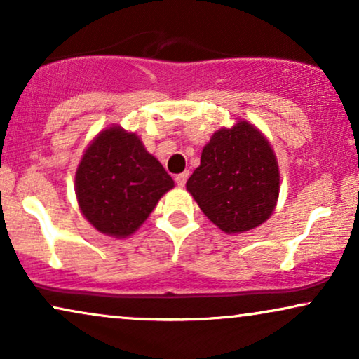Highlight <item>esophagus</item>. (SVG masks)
<instances>
[{
	"instance_id": "obj_1",
	"label": "esophagus",
	"mask_w": 359,
	"mask_h": 359,
	"mask_svg": "<svg viewBox=\"0 0 359 359\" xmlns=\"http://www.w3.org/2000/svg\"><path fill=\"white\" fill-rule=\"evenodd\" d=\"M188 178H189L188 171H183V173L175 176V181H176V184L180 186V188H183V186L186 184V181H188Z\"/></svg>"
}]
</instances>
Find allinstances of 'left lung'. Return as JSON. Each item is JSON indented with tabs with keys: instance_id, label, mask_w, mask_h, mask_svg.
I'll list each match as a JSON object with an SVG mask.
<instances>
[{
	"instance_id": "8db88e82",
	"label": "left lung",
	"mask_w": 359,
	"mask_h": 359,
	"mask_svg": "<svg viewBox=\"0 0 359 359\" xmlns=\"http://www.w3.org/2000/svg\"><path fill=\"white\" fill-rule=\"evenodd\" d=\"M279 186L271 144L257 126L238 119L214 132L186 189L205 217L230 235L266 222L276 209Z\"/></svg>"
}]
</instances>
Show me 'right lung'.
<instances>
[{"instance_id": "1", "label": "right lung", "mask_w": 359, "mask_h": 359, "mask_svg": "<svg viewBox=\"0 0 359 359\" xmlns=\"http://www.w3.org/2000/svg\"><path fill=\"white\" fill-rule=\"evenodd\" d=\"M175 188V181L135 132L111 126L90 142L78 163L75 193L83 217L102 235L135 233Z\"/></svg>"}]
</instances>
